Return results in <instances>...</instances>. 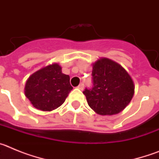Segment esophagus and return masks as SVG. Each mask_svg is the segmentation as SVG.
Listing matches in <instances>:
<instances>
[{
    "label": "esophagus",
    "instance_id": "34e87169",
    "mask_svg": "<svg viewBox=\"0 0 159 159\" xmlns=\"http://www.w3.org/2000/svg\"><path fill=\"white\" fill-rule=\"evenodd\" d=\"M77 88H78L79 89H80V90H84V84H83V83H81V84H80V85H79L78 87H77Z\"/></svg>",
    "mask_w": 159,
    "mask_h": 159
}]
</instances>
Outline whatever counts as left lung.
I'll list each match as a JSON object with an SVG mask.
<instances>
[{"label":"left lung","mask_w":159,"mask_h":159,"mask_svg":"<svg viewBox=\"0 0 159 159\" xmlns=\"http://www.w3.org/2000/svg\"><path fill=\"white\" fill-rule=\"evenodd\" d=\"M92 88L83 93L89 107L101 116L119 113L130 103L134 85L127 71L120 64L107 58L93 64Z\"/></svg>","instance_id":"8db88e82"}]
</instances>
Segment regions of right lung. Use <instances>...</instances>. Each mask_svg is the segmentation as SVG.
I'll return each instance as SVG.
<instances>
[{
  "mask_svg": "<svg viewBox=\"0 0 159 159\" xmlns=\"http://www.w3.org/2000/svg\"><path fill=\"white\" fill-rule=\"evenodd\" d=\"M72 88L69 75L62 73L58 64H53L29 76L25 94L36 109L50 111L64 103Z\"/></svg>",
  "mask_w": 159,
  "mask_h": 159,
  "instance_id": "obj_1",
  "label": "right lung"
}]
</instances>
